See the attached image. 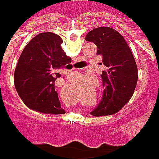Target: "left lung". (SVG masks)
<instances>
[{
    "instance_id": "obj_1",
    "label": "left lung",
    "mask_w": 159,
    "mask_h": 159,
    "mask_svg": "<svg viewBox=\"0 0 159 159\" xmlns=\"http://www.w3.org/2000/svg\"><path fill=\"white\" fill-rule=\"evenodd\" d=\"M87 42L97 46L105 70L100 75L105 87L98 106L91 112L94 116L112 115L124 107L134 92L138 79L137 65L125 40L111 27L101 26L90 31Z\"/></svg>"
}]
</instances>
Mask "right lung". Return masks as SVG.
Masks as SVG:
<instances>
[{"label":"right lung","instance_id":"1","mask_svg":"<svg viewBox=\"0 0 159 159\" xmlns=\"http://www.w3.org/2000/svg\"><path fill=\"white\" fill-rule=\"evenodd\" d=\"M62 39L54 33H41L26 44L14 73V84L24 103L46 114H64L54 84L57 71L71 63L61 48Z\"/></svg>","mask_w":159,"mask_h":159}]
</instances>
